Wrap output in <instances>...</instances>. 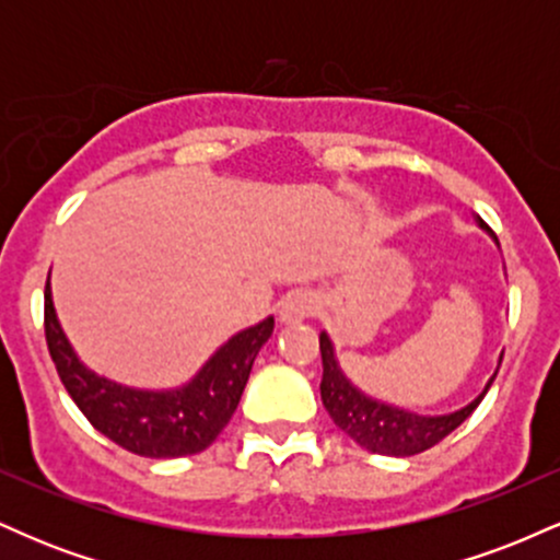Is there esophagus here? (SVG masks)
I'll return each instance as SVG.
<instances>
[{
	"mask_svg": "<svg viewBox=\"0 0 560 560\" xmlns=\"http://www.w3.org/2000/svg\"><path fill=\"white\" fill-rule=\"evenodd\" d=\"M313 313H316V298L311 292H305V289H294V292H289L279 302L281 324H300V320L313 316Z\"/></svg>",
	"mask_w": 560,
	"mask_h": 560,
	"instance_id": "34e87169",
	"label": "esophagus"
}]
</instances>
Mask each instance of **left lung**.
<instances>
[{
    "label": "left lung",
    "instance_id": "left-lung-1",
    "mask_svg": "<svg viewBox=\"0 0 560 560\" xmlns=\"http://www.w3.org/2000/svg\"><path fill=\"white\" fill-rule=\"evenodd\" d=\"M479 229H485V221L477 218ZM320 361H324V378H320V400L324 408L329 410L331 421L337 423L342 432L350 436L352 442L369 450V453L378 455H392V458H408V455L423 453V450L434 447L436 442H442L450 432L464 423L468 416L477 410V405L485 400L487 389L492 387L498 371L487 378L485 389L474 397L471 402L464 408L453 410V413L442 416H423L416 410L397 408L376 397L365 395L361 387L347 378L342 365L337 361V352H334V342L329 334L320 331ZM503 355L498 358V369Z\"/></svg>",
    "mask_w": 560,
    "mask_h": 560
}]
</instances>
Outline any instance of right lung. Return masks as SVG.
<instances>
[{
  "label": "right lung",
  "mask_w": 560,
  "mask_h": 560,
  "mask_svg": "<svg viewBox=\"0 0 560 560\" xmlns=\"http://www.w3.org/2000/svg\"><path fill=\"white\" fill-rule=\"evenodd\" d=\"M44 331L57 374L96 432L144 458H184L213 445L231 421L255 355L273 334V316L236 331L189 382L173 389L126 387L83 365L57 320L49 279L44 289Z\"/></svg>",
  "instance_id": "add662e5"
}]
</instances>
